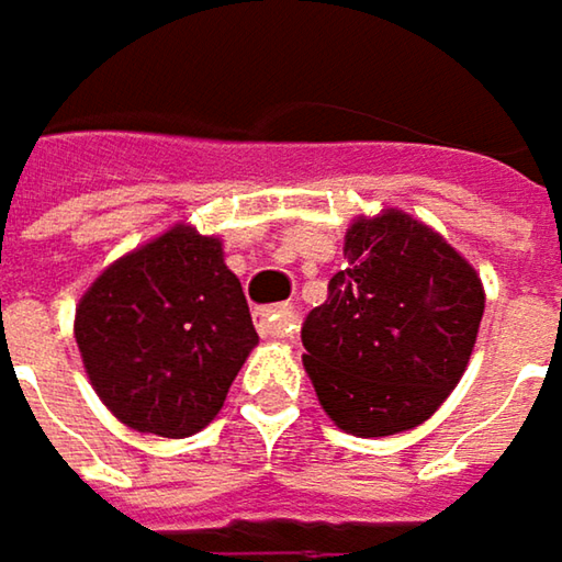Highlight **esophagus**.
Segmentation results:
<instances>
[{"label": "esophagus", "mask_w": 562, "mask_h": 562, "mask_svg": "<svg viewBox=\"0 0 562 562\" xmlns=\"http://www.w3.org/2000/svg\"><path fill=\"white\" fill-rule=\"evenodd\" d=\"M297 329V311L294 307H271L258 316V333L265 339H284Z\"/></svg>", "instance_id": "1"}]
</instances>
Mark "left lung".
<instances>
[{
	"label": "left lung",
	"mask_w": 562,
	"mask_h": 562,
	"mask_svg": "<svg viewBox=\"0 0 562 562\" xmlns=\"http://www.w3.org/2000/svg\"><path fill=\"white\" fill-rule=\"evenodd\" d=\"M346 258L301 326L304 369L346 434L391 437L424 424L462 379L482 281L443 236L397 210L352 223Z\"/></svg>",
	"instance_id": "left-lung-1"
}]
</instances>
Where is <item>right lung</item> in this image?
Here are the masks:
<instances>
[{"label": "right lung", "mask_w": 562, "mask_h": 562, "mask_svg": "<svg viewBox=\"0 0 562 562\" xmlns=\"http://www.w3.org/2000/svg\"><path fill=\"white\" fill-rule=\"evenodd\" d=\"M255 342L220 239L180 226L105 268L77 307V346L105 407L171 440L220 414Z\"/></svg>", "instance_id": "obj_1"}]
</instances>
